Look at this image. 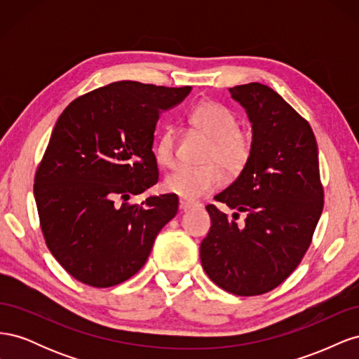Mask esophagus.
<instances>
[{
  "label": "esophagus",
  "mask_w": 359,
  "mask_h": 359,
  "mask_svg": "<svg viewBox=\"0 0 359 359\" xmlns=\"http://www.w3.org/2000/svg\"><path fill=\"white\" fill-rule=\"evenodd\" d=\"M180 208H181L182 211H189V210L196 208V205H194V203H190V202L184 201V199H181V201H180Z\"/></svg>",
  "instance_id": "1"
}]
</instances>
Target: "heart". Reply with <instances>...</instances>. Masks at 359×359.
Wrapping results in <instances>:
<instances>
[{
	"mask_svg": "<svg viewBox=\"0 0 359 359\" xmlns=\"http://www.w3.org/2000/svg\"><path fill=\"white\" fill-rule=\"evenodd\" d=\"M191 124L211 139L203 168L181 166L163 181L168 193L177 194L187 202H198L206 194L219 189L224 173L235 177L241 173L252 157V137L238 128L236 116L224 106L214 102H203L191 112ZM157 165L170 168L177 160V135L168 127L158 136L154 147Z\"/></svg>",
	"mask_w": 359,
	"mask_h": 359,
	"instance_id": "b5f03b06",
	"label": "heart"
}]
</instances>
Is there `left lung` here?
Here are the masks:
<instances>
[{
	"instance_id": "1",
	"label": "left lung",
	"mask_w": 359,
	"mask_h": 359,
	"mask_svg": "<svg viewBox=\"0 0 359 359\" xmlns=\"http://www.w3.org/2000/svg\"><path fill=\"white\" fill-rule=\"evenodd\" d=\"M252 123V157L229 187L214 198L229 219L206 206L211 229L201 262L214 283L240 297L262 295L293 273L311 244L323 210L316 137L283 97L259 82L229 88ZM238 212L246 222L238 225Z\"/></svg>"
}]
</instances>
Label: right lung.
I'll return each instance as SVG.
<instances>
[{
    "instance_id": "add662e5",
    "label": "right lung",
    "mask_w": 359,
    "mask_h": 359,
    "mask_svg": "<svg viewBox=\"0 0 359 359\" xmlns=\"http://www.w3.org/2000/svg\"><path fill=\"white\" fill-rule=\"evenodd\" d=\"M190 91L119 81L78 97L60 115L34 198L48 248L76 280L94 287L128 280L177 215L175 194L126 201L157 184L156 124Z\"/></svg>"
}]
</instances>
